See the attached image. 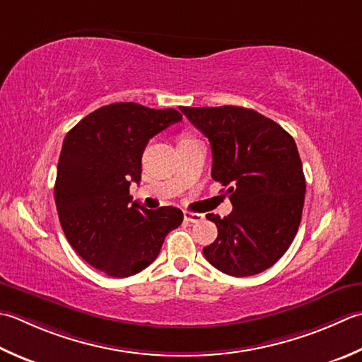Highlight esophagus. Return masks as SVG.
Segmentation results:
<instances>
[{"mask_svg":"<svg viewBox=\"0 0 362 362\" xmlns=\"http://www.w3.org/2000/svg\"><path fill=\"white\" fill-rule=\"evenodd\" d=\"M183 218H185V221L188 223H199L204 219V215L193 214V211H185V214H183Z\"/></svg>","mask_w":362,"mask_h":362,"instance_id":"obj_1","label":"esophagus"}]
</instances>
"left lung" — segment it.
Listing matches in <instances>:
<instances>
[{
    "label": "left lung",
    "instance_id": "left-lung-1",
    "mask_svg": "<svg viewBox=\"0 0 362 362\" xmlns=\"http://www.w3.org/2000/svg\"><path fill=\"white\" fill-rule=\"evenodd\" d=\"M180 111L210 141L211 179L226 187L230 215L209 214L218 237L204 247L216 270L252 276L274 265L301 223L306 179L293 138L274 120L242 106Z\"/></svg>",
    "mask_w": 362,
    "mask_h": 362
}]
</instances>
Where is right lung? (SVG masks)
Wrapping results in <instances>:
<instances>
[{
	"instance_id": "add662e5",
	"label": "right lung",
	"mask_w": 362,
	"mask_h": 362,
	"mask_svg": "<svg viewBox=\"0 0 362 362\" xmlns=\"http://www.w3.org/2000/svg\"><path fill=\"white\" fill-rule=\"evenodd\" d=\"M180 120L173 108L119 102L92 111L64 138L54 183L62 230L78 256L111 278L143 272L183 221L179 209L148 210L130 196L148 139Z\"/></svg>"
}]
</instances>
